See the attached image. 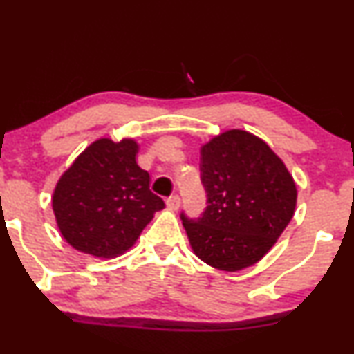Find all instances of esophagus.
<instances>
[{
  "label": "esophagus",
  "mask_w": 354,
  "mask_h": 354,
  "mask_svg": "<svg viewBox=\"0 0 354 354\" xmlns=\"http://www.w3.org/2000/svg\"><path fill=\"white\" fill-rule=\"evenodd\" d=\"M180 204H181V198L178 194L169 196V198L166 199V206H168V209L171 211H176L178 207H180Z\"/></svg>",
  "instance_id": "esophagus-1"
}]
</instances>
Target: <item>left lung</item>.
<instances>
[{"mask_svg": "<svg viewBox=\"0 0 354 354\" xmlns=\"http://www.w3.org/2000/svg\"><path fill=\"white\" fill-rule=\"evenodd\" d=\"M206 209L181 212L193 252L214 269L237 272L272 249L293 218L297 186L283 161L263 140L227 130L201 147Z\"/></svg>", "mask_w": 354, "mask_h": 354, "instance_id": "obj_1", "label": "left lung"}]
</instances>
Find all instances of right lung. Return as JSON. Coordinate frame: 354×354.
<instances>
[{"label": "right lung", "mask_w": 354, "mask_h": 354, "mask_svg": "<svg viewBox=\"0 0 354 354\" xmlns=\"http://www.w3.org/2000/svg\"><path fill=\"white\" fill-rule=\"evenodd\" d=\"M131 138L95 140L62 174L53 211L62 237L93 257H117L135 244L163 199L150 191V174L136 165Z\"/></svg>", "instance_id": "add662e5"}]
</instances>
